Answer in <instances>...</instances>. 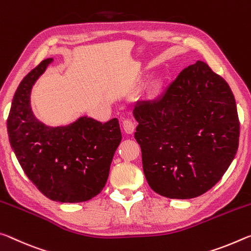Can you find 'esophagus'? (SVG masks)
Masks as SVG:
<instances>
[{
  "instance_id": "34e87169",
  "label": "esophagus",
  "mask_w": 251,
  "mask_h": 251,
  "mask_svg": "<svg viewBox=\"0 0 251 251\" xmlns=\"http://www.w3.org/2000/svg\"><path fill=\"white\" fill-rule=\"evenodd\" d=\"M134 123L129 120V119H126L125 121H123V130H125V132L126 134H132L134 132Z\"/></svg>"
}]
</instances>
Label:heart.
Instances as JSON below:
<instances>
[{
	"mask_svg": "<svg viewBox=\"0 0 251 251\" xmlns=\"http://www.w3.org/2000/svg\"><path fill=\"white\" fill-rule=\"evenodd\" d=\"M160 91V85L159 84H154L153 88H152V94L155 96V94H158Z\"/></svg>",
	"mask_w": 251,
	"mask_h": 251,
	"instance_id": "b5f03b06",
	"label": "heart"
}]
</instances>
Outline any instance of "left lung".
Returning <instances> with one entry per match:
<instances>
[{
    "label": "left lung",
    "instance_id": "8db88e82",
    "mask_svg": "<svg viewBox=\"0 0 251 251\" xmlns=\"http://www.w3.org/2000/svg\"><path fill=\"white\" fill-rule=\"evenodd\" d=\"M146 179L170 199L203 195L235 159L239 119L235 97L202 61L182 70L155 101L133 109Z\"/></svg>",
    "mask_w": 251,
    "mask_h": 251
}]
</instances>
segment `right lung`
<instances>
[{
  "label": "right lung",
  "instance_id": "obj_1",
  "mask_svg": "<svg viewBox=\"0 0 251 251\" xmlns=\"http://www.w3.org/2000/svg\"><path fill=\"white\" fill-rule=\"evenodd\" d=\"M52 59L33 69L12 100L7 134L27 178L49 199L83 202L100 194L122 135L117 118L102 123L87 116L68 126L44 125L33 113L31 91Z\"/></svg>",
  "mask_w": 251,
  "mask_h": 251
}]
</instances>
